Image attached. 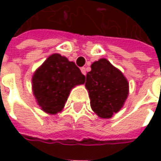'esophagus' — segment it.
<instances>
[{
  "mask_svg": "<svg viewBox=\"0 0 161 161\" xmlns=\"http://www.w3.org/2000/svg\"><path fill=\"white\" fill-rule=\"evenodd\" d=\"M80 71H81V72H82V74H84V75H86V68L85 67H82L81 69H80Z\"/></svg>",
  "mask_w": 161,
  "mask_h": 161,
  "instance_id": "34e87169",
  "label": "esophagus"
}]
</instances>
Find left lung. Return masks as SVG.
Listing matches in <instances>:
<instances>
[{
  "mask_svg": "<svg viewBox=\"0 0 161 161\" xmlns=\"http://www.w3.org/2000/svg\"><path fill=\"white\" fill-rule=\"evenodd\" d=\"M85 86L89 90L92 110L101 118H110L117 113L128 96L127 80L105 58L91 64Z\"/></svg>",
  "mask_w": 161,
  "mask_h": 161,
  "instance_id": "obj_1",
  "label": "left lung"
}]
</instances>
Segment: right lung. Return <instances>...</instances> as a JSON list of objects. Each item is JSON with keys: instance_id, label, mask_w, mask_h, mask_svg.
<instances>
[{"instance_id": "right-lung-1", "label": "right lung", "mask_w": 161, "mask_h": 161, "mask_svg": "<svg viewBox=\"0 0 161 161\" xmlns=\"http://www.w3.org/2000/svg\"><path fill=\"white\" fill-rule=\"evenodd\" d=\"M84 82L85 76L76 64L59 53L50 55L32 78L35 97L48 114L60 112L71 89Z\"/></svg>"}]
</instances>
